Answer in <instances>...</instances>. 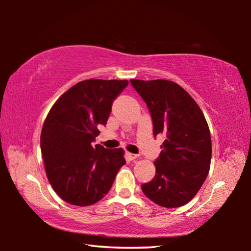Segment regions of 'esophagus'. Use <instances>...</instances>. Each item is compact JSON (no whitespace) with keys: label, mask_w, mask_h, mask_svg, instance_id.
I'll use <instances>...</instances> for the list:
<instances>
[{"label":"esophagus","mask_w":251,"mask_h":251,"mask_svg":"<svg viewBox=\"0 0 251 251\" xmlns=\"http://www.w3.org/2000/svg\"><path fill=\"white\" fill-rule=\"evenodd\" d=\"M126 155H127V158H128L129 160H134L138 157L137 154H133V152H127Z\"/></svg>","instance_id":"1"}]
</instances>
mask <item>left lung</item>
Here are the masks:
<instances>
[{
	"instance_id": "obj_1",
	"label": "left lung",
	"mask_w": 251,
	"mask_h": 251,
	"mask_svg": "<svg viewBox=\"0 0 251 251\" xmlns=\"http://www.w3.org/2000/svg\"><path fill=\"white\" fill-rule=\"evenodd\" d=\"M150 109L154 136L165 141L154 161L156 175L142 185L143 193L157 205L180 207L201 189L209 173L211 138L198 104L184 88L166 79H130Z\"/></svg>"
}]
</instances>
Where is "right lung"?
Returning a JSON list of instances; mask_svg holds the SVG:
<instances>
[{"label": "right lung", "instance_id": "obj_1", "mask_svg": "<svg viewBox=\"0 0 251 251\" xmlns=\"http://www.w3.org/2000/svg\"><path fill=\"white\" fill-rule=\"evenodd\" d=\"M127 85L126 79L82 80L59 97L46 116L41 133L46 176L55 193L71 205L100 201L126 163L124 150L93 146L92 142Z\"/></svg>", "mask_w": 251, "mask_h": 251}]
</instances>
